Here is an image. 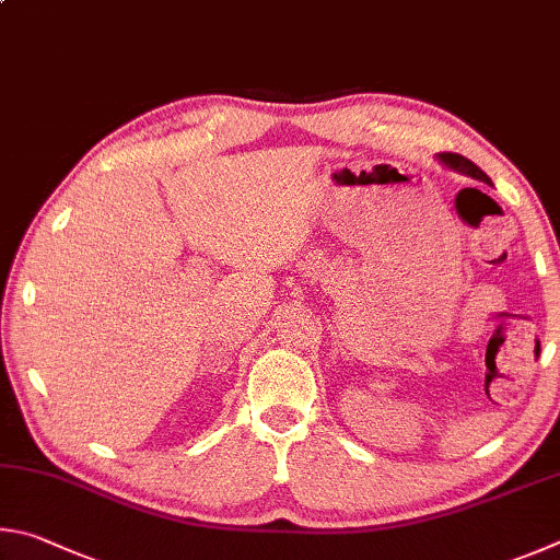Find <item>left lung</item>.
I'll return each mask as SVG.
<instances>
[{
  "mask_svg": "<svg viewBox=\"0 0 560 560\" xmlns=\"http://www.w3.org/2000/svg\"><path fill=\"white\" fill-rule=\"evenodd\" d=\"M440 162H445L450 170H455V172H463V174H467V176H472V179H479V182H487L489 184V179H487V174L479 170V166L475 164V162H469L467 156H463V154H455V152H445V154H440Z\"/></svg>",
  "mask_w": 560,
  "mask_h": 560,
  "instance_id": "1",
  "label": "left lung"
}]
</instances>
